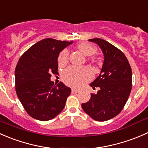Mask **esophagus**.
<instances>
[{
    "label": "esophagus",
    "mask_w": 148,
    "mask_h": 148,
    "mask_svg": "<svg viewBox=\"0 0 148 148\" xmlns=\"http://www.w3.org/2000/svg\"><path fill=\"white\" fill-rule=\"evenodd\" d=\"M78 92H79V90H77L74 89V88H73L72 89V93H77Z\"/></svg>",
    "instance_id": "esophagus-1"
}]
</instances>
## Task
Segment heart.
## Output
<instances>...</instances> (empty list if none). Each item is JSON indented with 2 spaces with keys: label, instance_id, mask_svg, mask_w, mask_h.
Here are the masks:
<instances>
[{
  "label": "heart",
  "instance_id": "heart-1",
  "mask_svg": "<svg viewBox=\"0 0 148 148\" xmlns=\"http://www.w3.org/2000/svg\"><path fill=\"white\" fill-rule=\"evenodd\" d=\"M77 48L85 56H91L97 53V48L88 42H81L77 45ZM69 59V52L63 50L59 54L58 63L60 66L66 65ZM64 83L69 86L80 88L91 79L89 71L85 70H78L75 67H69L64 71L62 75Z\"/></svg>",
  "mask_w": 148,
  "mask_h": 148
}]
</instances>
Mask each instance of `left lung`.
<instances>
[{"label": "left lung", "instance_id": "left-lung-1", "mask_svg": "<svg viewBox=\"0 0 148 148\" xmlns=\"http://www.w3.org/2000/svg\"><path fill=\"white\" fill-rule=\"evenodd\" d=\"M104 54V63L98 77L91 83L96 94H91L82 108L97 121H106L118 115L127 101L132 89V70L124 53L101 38L90 39Z\"/></svg>", "mask_w": 148, "mask_h": 148}]
</instances>
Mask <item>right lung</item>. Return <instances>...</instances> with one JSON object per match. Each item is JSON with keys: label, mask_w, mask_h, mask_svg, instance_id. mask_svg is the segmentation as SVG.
I'll return each mask as SVG.
<instances>
[{"label": "right lung", "mask_w": 148, "mask_h": 148, "mask_svg": "<svg viewBox=\"0 0 148 148\" xmlns=\"http://www.w3.org/2000/svg\"><path fill=\"white\" fill-rule=\"evenodd\" d=\"M73 42L45 38L21 56L15 71L16 91L30 116L41 121L52 120L65 108L71 89L60 82L55 85L51 74H58V57Z\"/></svg>", "instance_id": "obj_1"}]
</instances>
